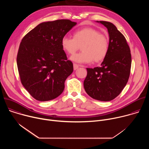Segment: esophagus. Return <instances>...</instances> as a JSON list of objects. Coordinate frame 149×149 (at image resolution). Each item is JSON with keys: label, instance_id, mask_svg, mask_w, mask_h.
Segmentation results:
<instances>
[{"label": "esophagus", "instance_id": "esophagus-1", "mask_svg": "<svg viewBox=\"0 0 149 149\" xmlns=\"http://www.w3.org/2000/svg\"><path fill=\"white\" fill-rule=\"evenodd\" d=\"M79 67V65H78V64H77V63H74V70H77Z\"/></svg>", "mask_w": 149, "mask_h": 149}]
</instances>
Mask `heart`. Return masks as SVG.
I'll return each instance as SVG.
<instances>
[{
	"label": "heart",
	"instance_id": "b5f03b06",
	"mask_svg": "<svg viewBox=\"0 0 149 149\" xmlns=\"http://www.w3.org/2000/svg\"><path fill=\"white\" fill-rule=\"evenodd\" d=\"M61 46L65 52L74 55L80 48L82 52L75 55L71 59L78 63L102 62L107 56L109 42L105 35L91 27H85L75 31L73 38L67 36L61 39Z\"/></svg>",
	"mask_w": 149,
	"mask_h": 149
}]
</instances>
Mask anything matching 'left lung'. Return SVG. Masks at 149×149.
Segmentation results:
<instances>
[{"instance_id": "left-lung-1", "label": "left lung", "mask_w": 149, "mask_h": 149, "mask_svg": "<svg viewBox=\"0 0 149 149\" xmlns=\"http://www.w3.org/2000/svg\"><path fill=\"white\" fill-rule=\"evenodd\" d=\"M107 28L108 54L101 67L87 68L84 81L86 93L93 98L109 101L117 97L128 82L132 65L130 47L124 35L111 22L97 21Z\"/></svg>"}]
</instances>
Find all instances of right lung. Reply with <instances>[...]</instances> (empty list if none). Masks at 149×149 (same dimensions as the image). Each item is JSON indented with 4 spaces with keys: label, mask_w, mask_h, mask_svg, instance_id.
Segmentation results:
<instances>
[{
    "label": "right lung",
    "mask_w": 149,
    "mask_h": 149,
    "mask_svg": "<svg viewBox=\"0 0 149 149\" xmlns=\"http://www.w3.org/2000/svg\"><path fill=\"white\" fill-rule=\"evenodd\" d=\"M77 24L68 19L42 22L21 41L17 65L23 86L35 99L47 101L60 95L73 72L61 39Z\"/></svg>",
    "instance_id": "right-lung-1"
}]
</instances>
